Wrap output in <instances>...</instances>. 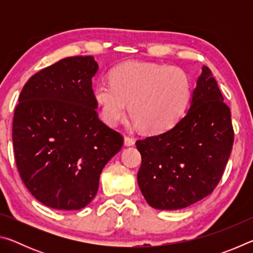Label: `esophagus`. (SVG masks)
Masks as SVG:
<instances>
[{"instance_id": "34e87169", "label": "esophagus", "mask_w": 253, "mask_h": 253, "mask_svg": "<svg viewBox=\"0 0 253 253\" xmlns=\"http://www.w3.org/2000/svg\"><path fill=\"white\" fill-rule=\"evenodd\" d=\"M124 144H125L126 147H129L135 144V140H134V138H130V137L126 136L125 138H124Z\"/></svg>"}]
</instances>
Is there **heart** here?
<instances>
[{
  "label": "heart",
  "mask_w": 253,
  "mask_h": 253,
  "mask_svg": "<svg viewBox=\"0 0 253 253\" xmlns=\"http://www.w3.org/2000/svg\"><path fill=\"white\" fill-rule=\"evenodd\" d=\"M109 79L97 83L92 96L110 126L126 117L129 102L137 126L154 134L165 131L182 118L191 99L190 79L173 66L125 62L110 71Z\"/></svg>",
  "instance_id": "obj_1"
}]
</instances>
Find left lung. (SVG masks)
<instances>
[{
	"label": "left lung",
	"instance_id": "left-lung-1",
	"mask_svg": "<svg viewBox=\"0 0 253 253\" xmlns=\"http://www.w3.org/2000/svg\"><path fill=\"white\" fill-rule=\"evenodd\" d=\"M232 145L230 108L203 66L186 114L170 129L136 142L142 155L137 182L146 202L178 210L204 199L221 179Z\"/></svg>",
	"mask_w": 253,
	"mask_h": 253
}]
</instances>
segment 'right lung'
Segmentation results:
<instances>
[{"label": "right lung", "instance_id": "right-lung-1", "mask_svg": "<svg viewBox=\"0 0 253 253\" xmlns=\"http://www.w3.org/2000/svg\"><path fill=\"white\" fill-rule=\"evenodd\" d=\"M91 55L59 60L24 84L13 118L14 156L34 198L55 210L91 202L105 165L121 151L123 137L97 115Z\"/></svg>", "mask_w": 253, "mask_h": 253}]
</instances>
